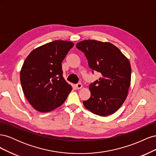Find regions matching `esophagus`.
Here are the masks:
<instances>
[{
	"mask_svg": "<svg viewBox=\"0 0 156 156\" xmlns=\"http://www.w3.org/2000/svg\"><path fill=\"white\" fill-rule=\"evenodd\" d=\"M75 87H76L77 89H81L83 88V84L81 83H78L75 85Z\"/></svg>",
	"mask_w": 156,
	"mask_h": 156,
	"instance_id": "1",
	"label": "esophagus"
}]
</instances>
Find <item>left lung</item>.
Returning a JSON list of instances; mask_svg holds the SVG:
<instances>
[{
    "instance_id": "8db88e82",
    "label": "left lung",
    "mask_w": 156,
    "mask_h": 156,
    "mask_svg": "<svg viewBox=\"0 0 156 156\" xmlns=\"http://www.w3.org/2000/svg\"><path fill=\"white\" fill-rule=\"evenodd\" d=\"M77 48L84 53L90 68L102 77L90 84L91 96L84 106L101 116L111 115L123 104L131 85L130 62L120 50L109 42L86 40Z\"/></svg>"
}]
</instances>
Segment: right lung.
<instances>
[{"mask_svg":"<svg viewBox=\"0 0 156 156\" xmlns=\"http://www.w3.org/2000/svg\"><path fill=\"white\" fill-rule=\"evenodd\" d=\"M74 44L55 40L32 50L20 72L23 93L32 107L48 112L62 105L72 87L62 76V62Z\"/></svg>","mask_w":156,"mask_h":156,"instance_id":"1","label":"right lung"}]
</instances>
